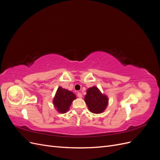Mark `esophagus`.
I'll return each instance as SVG.
<instances>
[{
	"instance_id": "obj_1",
	"label": "esophagus",
	"mask_w": 160,
	"mask_h": 160,
	"mask_svg": "<svg viewBox=\"0 0 160 160\" xmlns=\"http://www.w3.org/2000/svg\"><path fill=\"white\" fill-rule=\"evenodd\" d=\"M77 97H78L79 98H82V97H83V95H82V94L81 93H77Z\"/></svg>"
}]
</instances>
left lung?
Returning <instances> with one entry per match:
<instances>
[{
    "mask_svg": "<svg viewBox=\"0 0 160 160\" xmlns=\"http://www.w3.org/2000/svg\"><path fill=\"white\" fill-rule=\"evenodd\" d=\"M85 101L91 113L98 114L103 112L107 108L108 98L105 95L101 93L98 88L93 87L87 90Z\"/></svg>",
    "mask_w": 160,
    "mask_h": 160,
    "instance_id": "obj_1",
    "label": "left lung"
}]
</instances>
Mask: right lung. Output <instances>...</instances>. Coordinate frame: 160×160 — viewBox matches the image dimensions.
I'll return each instance as SVG.
<instances>
[{"mask_svg": "<svg viewBox=\"0 0 160 160\" xmlns=\"http://www.w3.org/2000/svg\"><path fill=\"white\" fill-rule=\"evenodd\" d=\"M75 99L76 95L72 92L59 87L53 99V105L58 112L65 113L69 109L72 101Z\"/></svg>", "mask_w": 160, "mask_h": 160, "instance_id": "obj_1", "label": "right lung"}]
</instances>
